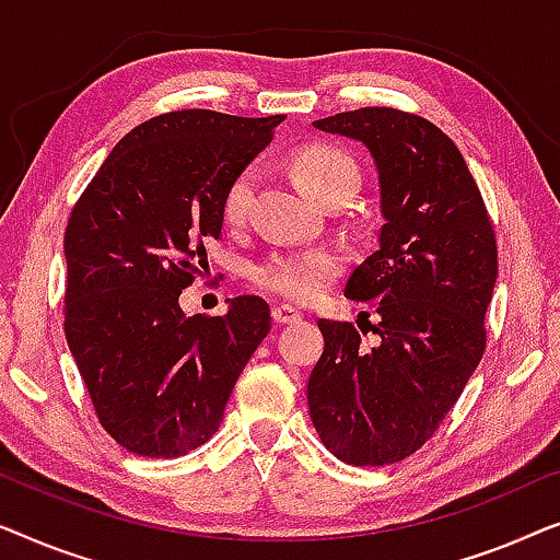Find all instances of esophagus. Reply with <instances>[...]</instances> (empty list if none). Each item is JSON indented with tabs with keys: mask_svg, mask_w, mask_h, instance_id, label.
Wrapping results in <instances>:
<instances>
[{
	"mask_svg": "<svg viewBox=\"0 0 560 560\" xmlns=\"http://www.w3.org/2000/svg\"><path fill=\"white\" fill-rule=\"evenodd\" d=\"M271 317L277 325H294V322L302 319V314H299L294 306H289V304H277L271 310Z\"/></svg>",
	"mask_w": 560,
	"mask_h": 560,
	"instance_id": "obj_1",
	"label": "esophagus"
}]
</instances>
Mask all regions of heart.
I'll return each mask as SVG.
<instances>
[{
    "label": "heart",
    "mask_w": 560,
    "mask_h": 560,
    "mask_svg": "<svg viewBox=\"0 0 560 560\" xmlns=\"http://www.w3.org/2000/svg\"><path fill=\"white\" fill-rule=\"evenodd\" d=\"M291 172L304 192L317 198L329 187L342 183V179H358V167L350 154L342 149L329 144H312L299 149L291 160ZM256 170L246 167L228 183L223 200H220V212L228 225H238L246 220L250 200L256 190ZM342 271V256L335 248H306V250H289V254H277L266 258L254 269L256 287H261L271 294L291 299V302L310 304L314 299L325 294L329 283Z\"/></svg>",
    "instance_id": "b5f03b06"
}]
</instances>
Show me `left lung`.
Here are the masks:
<instances>
[{"label": "left lung", "instance_id": "1", "mask_svg": "<svg viewBox=\"0 0 560 560\" xmlns=\"http://www.w3.org/2000/svg\"><path fill=\"white\" fill-rule=\"evenodd\" d=\"M314 126L368 147L385 223L381 248L345 287L373 306L377 342L365 348L350 322L319 319L325 352L306 400L337 459L383 467L434 436L482 360L498 243L467 162L439 126L385 106Z\"/></svg>", "mask_w": 560, "mask_h": 560}]
</instances>
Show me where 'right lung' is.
Instances as JSON below:
<instances>
[{
	"mask_svg": "<svg viewBox=\"0 0 560 560\" xmlns=\"http://www.w3.org/2000/svg\"><path fill=\"white\" fill-rule=\"evenodd\" d=\"M283 116H154L112 149L66 228V337L91 404L124 448L170 459L215 434L271 329L261 296L187 317L179 294L220 238V200Z\"/></svg>",
	"mask_w": 560,
	"mask_h": 560,
	"instance_id": "1",
	"label": "right lung"
}]
</instances>
